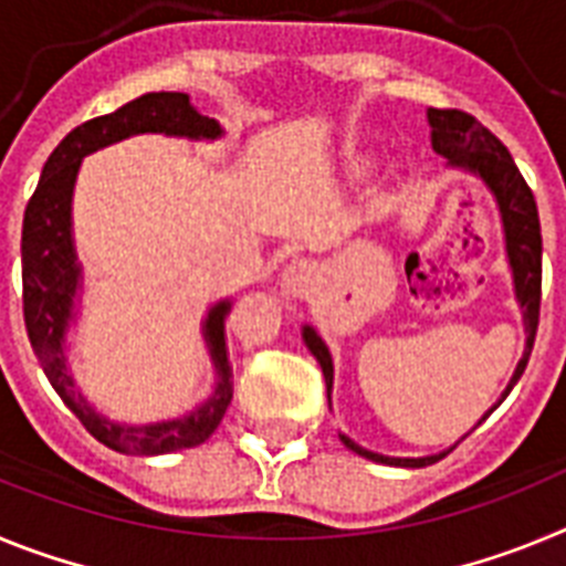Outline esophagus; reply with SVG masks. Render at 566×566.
Returning a JSON list of instances; mask_svg holds the SVG:
<instances>
[{
	"instance_id": "obj_1",
	"label": "esophagus",
	"mask_w": 566,
	"mask_h": 566,
	"mask_svg": "<svg viewBox=\"0 0 566 566\" xmlns=\"http://www.w3.org/2000/svg\"><path fill=\"white\" fill-rule=\"evenodd\" d=\"M314 283H317V266L306 258L289 260L283 272H280V286L294 294V297H303V294L312 292Z\"/></svg>"
}]
</instances>
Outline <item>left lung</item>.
I'll list each match as a JSON object with an SVG mask.
<instances>
[{
  "label": "left lung",
  "mask_w": 566,
  "mask_h": 566,
  "mask_svg": "<svg viewBox=\"0 0 566 566\" xmlns=\"http://www.w3.org/2000/svg\"><path fill=\"white\" fill-rule=\"evenodd\" d=\"M428 124H431V144L433 153L448 158L451 167L468 169V172L479 175L484 181V187L493 192L496 198L499 214H502L504 227V249H507V263L513 269V289H516V300L522 306L524 317V334H527V345H524V354L518 359L516 371L510 377L507 388H504L502 399H499L482 419H488L490 413L496 411L499 405L504 402L513 385L518 382V377L527 368L530 352H533V339H536L538 328V308H542V223H538V209L536 198L530 192L527 181L518 172L513 155L507 153L496 135L490 133L488 127L473 118V115L462 113V109H428ZM303 339H306L308 352L317 357L319 368H323V377H326V391H328V405H332V385H334V365L332 354H328L326 343L314 332L312 326H303ZM343 444L348 451L359 453V457L371 459V462L382 464H397V468H424V464L439 462L442 457L457 448L453 444L451 451L433 453V457H419V459H402V457H382V453L365 451L357 442L339 433ZM464 439V437H462Z\"/></svg>",
  "instance_id": "1"
}]
</instances>
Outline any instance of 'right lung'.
<instances>
[{
  "label": "right lung",
  "instance_id": "add662e5",
  "mask_svg": "<svg viewBox=\"0 0 566 566\" xmlns=\"http://www.w3.org/2000/svg\"><path fill=\"white\" fill-rule=\"evenodd\" d=\"M164 133L175 138H221V124L201 115L189 104L187 93H147L124 104L115 113L90 118L82 127L64 135L44 161L42 178L28 201L22 221V303L24 326L33 352L70 411L102 444L129 457H158L184 451L207 442L221 424L232 402V365L227 354V314L229 300L209 308L203 319V339L212 357L218 385L212 397L187 417L153 424H122L87 405L67 371L64 337L76 317V292L82 286V266L73 247V187H76L82 158L96 149L124 142L129 135Z\"/></svg>",
  "mask_w": 566,
  "mask_h": 566
}]
</instances>
